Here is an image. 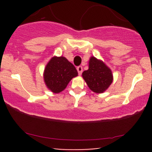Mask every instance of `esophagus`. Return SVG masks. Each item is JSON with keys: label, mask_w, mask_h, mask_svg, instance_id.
<instances>
[{"label": "esophagus", "mask_w": 152, "mask_h": 152, "mask_svg": "<svg viewBox=\"0 0 152 152\" xmlns=\"http://www.w3.org/2000/svg\"><path fill=\"white\" fill-rule=\"evenodd\" d=\"M77 71H78V75H81L82 74V71H83V68H82V66H79L77 67Z\"/></svg>", "instance_id": "1"}]
</instances>
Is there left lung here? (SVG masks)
I'll return each instance as SVG.
<instances>
[{
	"mask_svg": "<svg viewBox=\"0 0 152 152\" xmlns=\"http://www.w3.org/2000/svg\"><path fill=\"white\" fill-rule=\"evenodd\" d=\"M83 79L92 91L104 93L113 81L111 69L102 61L91 56L88 62V69L82 74Z\"/></svg>",
	"mask_w": 152,
	"mask_h": 152,
	"instance_id": "1",
	"label": "left lung"
}]
</instances>
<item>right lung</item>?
<instances>
[{"mask_svg":"<svg viewBox=\"0 0 152 152\" xmlns=\"http://www.w3.org/2000/svg\"><path fill=\"white\" fill-rule=\"evenodd\" d=\"M78 76L75 66L64 56H53L47 64L43 79L47 88L55 94L61 92L73 78Z\"/></svg>","mask_w":152,"mask_h":152,"instance_id":"1","label":"right lung"}]
</instances>
